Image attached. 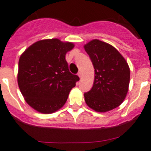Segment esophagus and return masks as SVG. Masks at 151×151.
I'll list each match as a JSON object with an SVG mask.
<instances>
[{"instance_id": "obj_1", "label": "esophagus", "mask_w": 151, "mask_h": 151, "mask_svg": "<svg viewBox=\"0 0 151 151\" xmlns=\"http://www.w3.org/2000/svg\"><path fill=\"white\" fill-rule=\"evenodd\" d=\"M77 75L80 77V78H81V77H82V72H81V71H79V72L77 73Z\"/></svg>"}]
</instances>
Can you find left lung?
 Wrapping results in <instances>:
<instances>
[{
	"label": "left lung",
	"instance_id": "8db88e82",
	"mask_svg": "<svg viewBox=\"0 0 151 151\" xmlns=\"http://www.w3.org/2000/svg\"><path fill=\"white\" fill-rule=\"evenodd\" d=\"M95 71L91 91L85 93L87 105L99 112L118 107L129 90L130 69L121 53L112 45L93 39L84 46Z\"/></svg>",
	"mask_w": 151,
	"mask_h": 151
}]
</instances>
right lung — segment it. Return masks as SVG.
Returning a JSON list of instances; mask_svg holds the SVG:
<instances>
[{"label":"right lung","instance_id":"add662e5","mask_svg":"<svg viewBox=\"0 0 151 151\" xmlns=\"http://www.w3.org/2000/svg\"><path fill=\"white\" fill-rule=\"evenodd\" d=\"M74 47L58 39H45L33 44L19 58V90L26 102L38 112L50 114L58 110L80 80L70 72L65 59Z\"/></svg>","mask_w":151,"mask_h":151}]
</instances>
